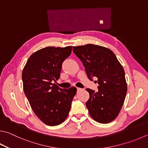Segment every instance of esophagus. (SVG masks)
<instances>
[{
	"mask_svg": "<svg viewBox=\"0 0 148 148\" xmlns=\"http://www.w3.org/2000/svg\"><path fill=\"white\" fill-rule=\"evenodd\" d=\"M82 90V88H79V87L77 88V92H79V91H81Z\"/></svg>",
	"mask_w": 148,
	"mask_h": 148,
	"instance_id": "esophagus-1",
	"label": "esophagus"
}]
</instances>
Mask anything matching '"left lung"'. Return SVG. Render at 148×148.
<instances>
[{"mask_svg": "<svg viewBox=\"0 0 148 148\" xmlns=\"http://www.w3.org/2000/svg\"><path fill=\"white\" fill-rule=\"evenodd\" d=\"M72 50L83 63L88 78H98V92L86 89L89 93L86 102L89 114L99 123L112 122L120 113L127 90L123 66L106 47L87 44Z\"/></svg>", "mask_w": 148, "mask_h": 148, "instance_id": "obj_1", "label": "left lung"}]
</instances>
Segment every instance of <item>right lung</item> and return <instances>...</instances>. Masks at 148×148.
<instances>
[{"instance_id":"obj_1","label":"right lung","mask_w":148,"mask_h":148,"mask_svg":"<svg viewBox=\"0 0 148 148\" xmlns=\"http://www.w3.org/2000/svg\"><path fill=\"white\" fill-rule=\"evenodd\" d=\"M72 46L48 47L29 56L24 67L23 89L36 116L45 124H61L68 116L77 88H61L53 82L60 77L62 63L72 52Z\"/></svg>"}]
</instances>
